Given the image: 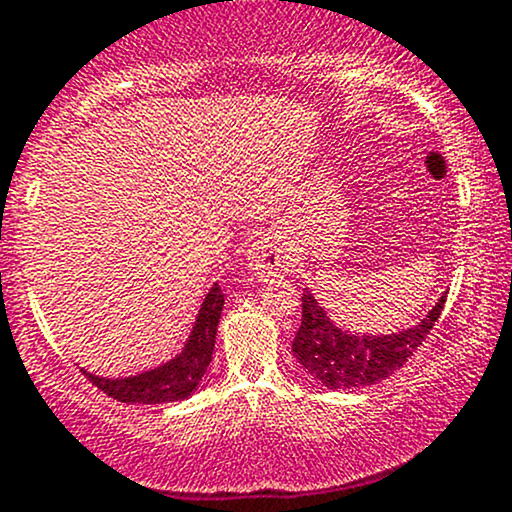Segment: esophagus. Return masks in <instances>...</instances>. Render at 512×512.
<instances>
[{
  "mask_svg": "<svg viewBox=\"0 0 512 512\" xmlns=\"http://www.w3.org/2000/svg\"><path fill=\"white\" fill-rule=\"evenodd\" d=\"M249 266L251 275H256L258 280H271L280 278L292 268V258L285 254L283 246L278 244L273 237H258L249 249Z\"/></svg>",
  "mask_w": 512,
  "mask_h": 512,
  "instance_id": "esophagus-1",
  "label": "esophagus"
}]
</instances>
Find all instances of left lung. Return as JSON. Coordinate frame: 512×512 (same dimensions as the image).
<instances>
[{
    "label": "left lung",
    "mask_w": 512,
    "mask_h": 512,
    "mask_svg": "<svg viewBox=\"0 0 512 512\" xmlns=\"http://www.w3.org/2000/svg\"><path fill=\"white\" fill-rule=\"evenodd\" d=\"M447 292L411 329L389 336H358L338 329L312 292L302 295V324L292 341V355L314 380L329 389H360L387 380L426 341L445 307Z\"/></svg>",
    "instance_id": "8db88e82"
}]
</instances>
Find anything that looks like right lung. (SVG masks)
Returning a JSON list of instances; mask_svg holds the SVG:
<instances>
[{"mask_svg":"<svg viewBox=\"0 0 512 512\" xmlns=\"http://www.w3.org/2000/svg\"><path fill=\"white\" fill-rule=\"evenodd\" d=\"M222 304H225V295H222L220 285L215 283L205 295L203 304H200V312L195 317L186 346L169 363L140 372V375L116 377V380L91 375L86 370L82 372L94 387H99L111 399L123 401V404H166V401L188 399L198 389V384L203 382L205 370H208L212 360Z\"/></svg>","mask_w":512,"mask_h":512,"instance_id":"obj_1","label":"right lung"}]
</instances>
